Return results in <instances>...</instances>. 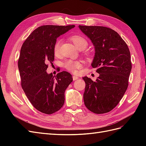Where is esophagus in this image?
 Returning a JSON list of instances; mask_svg holds the SVG:
<instances>
[{"label": "esophagus", "mask_w": 146, "mask_h": 146, "mask_svg": "<svg viewBox=\"0 0 146 146\" xmlns=\"http://www.w3.org/2000/svg\"><path fill=\"white\" fill-rule=\"evenodd\" d=\"M73 80H76L77 79H78V77L75 75H73Z\"/></svg>", "instance_id": "obj_1"}]
</instances>
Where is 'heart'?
<instances>
[{"label": "heart", "mask_w": 146, "mask_h": 146, "mask_svg": "<svg viewBox=\"0 0 146 146\" xmlns=\"http://www.w3.org/2000/svg\"><path fill=\"white\" fill-rule=\"evenodd\" d=\"M70 40L73 42V44H75V46L78 49H85L88 45L87 41L82 36H72L70 38ZM61 43V39L57 40L56 42H55V44L54 46V52L56 55H58L59 52H60ZM64 66L66 70L71 71V72L76 73L77 70L82 66V63L80 61L68 60L64 63Z\"/></svg>", "instance_id": "obj_1"}]
</instances>
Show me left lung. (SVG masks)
I'll use <instances>...</instances> for the list:
<instances>
[{"mask_svg":"<svg viewBox=\"0 0 146 146\" xmlns=\"http://www.w3.org/2000/svg\"><path fill=\"white\" fill-rule=\"evenodd\" d=\"M78 27L94 46L92 66L99 73L95 82L87 76L83 77L86 83L85 105L95 113H107L119 103L128 87L132 69L129 49L119 34L110 28Z\"/></svg>","mask_w":146,"mask_h":146,"instance_id":"8db88e82","label":"left lung"}]
</instances>
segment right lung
Listing matches in <instances>:
<instances>
[{
	"label": "right lung",
	"instance_id": "obj_1",
	"mask_svg": "<svg viewBox=\"0 0 146 146\" xmlns=\"http://www.w3.org/2000/svg\"><path fill=\"white\" fill-rule=\"evenodd\" d=\"M75 26H40L22 46L18 61L22 88L34 107L42 113H53L63 107L65 90L73 82L72 76L67 71L53 76L46 70L47 63L54 59L56 39Z\"/></svg>",
	"mask_w": 146,
	"mask_h": 146
}]
</instances>
